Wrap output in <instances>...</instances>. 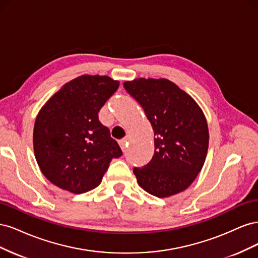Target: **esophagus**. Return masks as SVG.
Wrapping results in <instances>:
<instances>
[{"mask_svg":"<svg viewBox=\"0 0 258 258\" xmlns=\"http://www.w3.org/2000/svg\"><path fill=\"white\" fill-rule=\"evenodd\" d=\"M119 145L121 147L122 152H126L127 148H128V140L127 139H122L119 141Z\"/></svg>","mask_w":258,"mask_h":258,"instance_id":"esophagus-1","label":"esophagus"}]
</instances>
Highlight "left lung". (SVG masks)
Listing matches in <instances>:
<instances>
[{"instance_id": "8db88e82", "label": "left lung", "mask_w": 258, "mask_h": 258, "mask_svg": "<svg viewBox=\"0 0 258 258\" xmlns=\"http://www.w3.org/2000/svg\"><path fill=\"white\" fill-rule=\"evenodd\" d=\"M123 87L141 104L154 130L155 153L135 168L138 184L153 196L171 197L191 185L205 165L209 128L201 107L167 79L139 77Z\"/></svg>"}]
</instances>
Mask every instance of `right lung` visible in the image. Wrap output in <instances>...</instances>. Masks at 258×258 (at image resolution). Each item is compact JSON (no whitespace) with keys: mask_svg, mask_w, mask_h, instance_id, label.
<instances>
[{"mask_svg":"<svg viewBox=\"0 0 258 258\" xmlns=\"http://www.w3.org/2000/svg\"><path fill=\"white\" fill-rule=\"evenodd\" d=\"M119 82L84 74L66 83L38 112L33 129L35 159L45 177L72 194L101 183L113 158L122 155L98 113Z\"/></svg>","mask_w":258,"mask_h":258,"instance_id":"obj_1","label":"right lung"}]
</instances>
